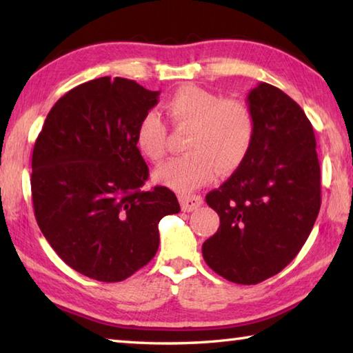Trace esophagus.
I'll return each instance as SVG.
<instances>
[{
	"instance_id": "esophagus-1",
	"label": "esophagus",
	"mask_w": 353,
	"mask_h": 353,
	"mask_svg": "<svg viewBox=\"0 0 353 353\" xmlns=\"http://www.w3.org/2000/svg\"><path fill=\"white\" fill-rule=\"evenodd\" d=\"M179 201H181V207L183 212H193L196 208L202 205V198L199 194H181L179 196Z\"/></svg>"
}]
</instances>
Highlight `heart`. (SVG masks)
Instances as JSON below:
<instances>
[{
  "label": "heart",
  "instance_id": "1",
  "mask_svg": "<svg viewBox=\"0 0 353 353\" xmlns=\"http://www.w3.org/2000/svg\"><path fill=\"white\" fill-rule=\"evenodd\" d=\"M165 110L174 126L190 128L187 154L154 171V179L179 193H188L212 181L214 172L227 176L248 159L255 139L252 112L236 99H224L196 85H183L166 101ZM166 129L155 112L141 117L135 146L143 157L159 162L165 155Z\"/></svg>",
  "mask_w": 353,
  "mask_h": 353
}]
</instances>
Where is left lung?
Returning <instances> with one entry per match:
<instances>
[{
	"instance_id": "obj_1",
	"label": "left lung",
	"mask_w": 353,
	"mask_h": 353,
	"mask_svg": "<svg viewBox=\"0 0 353 353\" xmlns=\"http://www.w3.org/2000/svg\"><path fill=\"white\" fill-rule=\"evenodd\" d=\"M255 123L244 163L205 196L219 214L202 244L212 270L234 283L276 276L305 244L321 208V170L313 126L296 101L271 83L248 94Z\"/></svg>"
}]
</instances>
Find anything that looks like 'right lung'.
<instances>
[{
  "mask_svg": "<svg viewBox=\"0 0 353 353\" xmlns=\"http://www.w3.org/2000/svg\"><path fill=\"white\" fill-rule=\"evenodd\" d=\"M160 92L109 76L52 105L32 152L31 190L41 234L74 271L121 282L159 249V223L181 212L166 187L141 190L149 170L135 146Z\"/></svg>",
  "mask_w": 353,
  "mask_h": 353,
  "instance_id": "right-lung-1",
  "label": "right lung"
}]
</instances>
